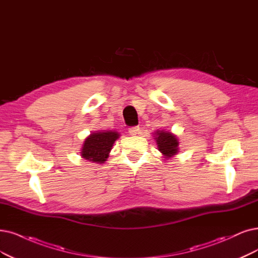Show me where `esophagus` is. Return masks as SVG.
<instances>
[{
	"label": "esophagus",
	"mask_w": 258,
	"mask_h": 258,
	"mask_svg": "<svg viewBox=\"0 0 258 258\" xmlns=\"http://www.w3.org/2000/svg\"><path fill=\"white\" fill-rule=\"evenodd\" d=\"M128 133H130L131 136H136V135H138L139 133H140V127H139V126L131 127V128L128 130Z\"/></svg>",
	"instance_id": "obj_1"
}]
</instances>
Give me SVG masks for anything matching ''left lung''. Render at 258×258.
<instances>
[{"mask_svg":"<svg viewBox=\"0 0 258 258\" xmlns=\"http://www.w3.org/2000/svg\"><path fill=\"white\" fill-rule=\"evenodd\" d=\"M157 149L163 154V158L170 159L179 152V141L175 134L170 131L157 130L153 133Z\"/></svg>","mask_w":258,"mask_h":258,"instance_id":"obj_1","label":"left lung"}]
</instances>
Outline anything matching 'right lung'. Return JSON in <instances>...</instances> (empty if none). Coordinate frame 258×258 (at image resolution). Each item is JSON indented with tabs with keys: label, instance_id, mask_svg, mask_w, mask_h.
<instances>
[{
	"label": "right lung",
	"instance_id": "right-lung-1",
	"mask_svg": "<svg viewBox=\"0 0 258 258\" xmlns=\"http://www.w3.org/2000/svg\"><path fill=\"white\" fill-rule=\"evenodd\" d=\"M120 133L114 130L95 131L85 139L81 149L82 158L95 164H104L107 160L112 146Z\"/></svg>",
	"mask_w": 258,
	"mask_h": 258
}]
</instances>
